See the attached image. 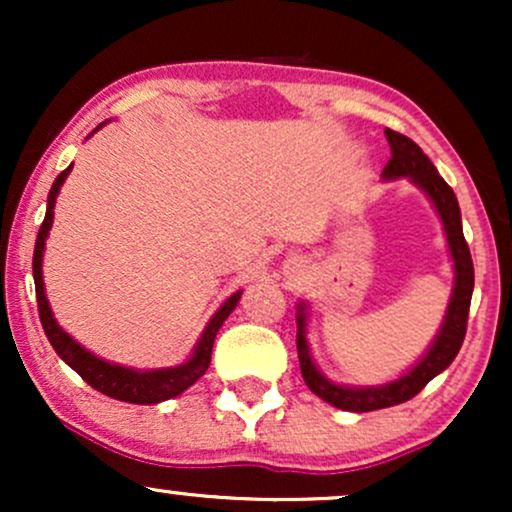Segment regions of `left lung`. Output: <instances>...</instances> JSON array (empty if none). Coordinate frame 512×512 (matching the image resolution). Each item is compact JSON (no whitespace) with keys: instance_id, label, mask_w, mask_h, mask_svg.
Returning <instances> with one entry per match:
<instances>
[{"instance_id":"obj_1","label":"left lung","mask_w":512,"mask_h":512,"mask_svg":"<svg viewBox=\"0 0 512 512\" xmlns=\"http://www.w3.org/2000/svg\"><path fill=\"white\" fill-rule=\"evenodd\" d=\"M385 137L390 142L392 158L387 161L383 170V178H402L407 175L426 192L428 197L436 204L440 219H443L445 236H448L450 255L455 262V289H452V301L448 305V315H445L443 330H440L438 339L433 342L431 351L421 358V363L416 368H411L404 378L395 380V383L383 385V387H366V390H354V387H339L332 385L330 380L322 378L313 366V358H310L308 342H305V315L303 305L298 308V361H301V373L305 385L310 387V392H315L317 397L330 402L332 407L344 409V411H375L385 407H395V404L407 402V399L419 395L424 387L436 378L438 373H443L445 368L455 361L457 351L464 342V334H467V317H469V303H472V291H474V264L472 255H469V245L464 240L462 233V216H460V204H457L455 192L452 187L440 178L436 166L431 163L421 146L411 142L409 137L395 132V129H385Z\"/></svg>"}]
</instances>
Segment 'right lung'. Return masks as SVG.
Instances as JSON below:
<instances>
[{"label": "right lung", "instance_id": "obj_1", "mask_svg": "<svg viewBox=\"0 0 512 512\" xmlns=\"http://www.w3.org/2000/svg\"><path fill=\"white\" fill-rule=\"evenodd\" d=\"M69 166L67 170H62L57 175L55 182L50 187L48 195V211H45V219L40 223L38 238H35V252H33V279H35V301H38V315L40 322H43V330L48 334V342L52 344V349L57 351V356L62 358L67 366H72L81 378L86 380L93 390L103 392V395L120 399V402H129V404H156L163 402V399L178 397L180 392H185L187 387L195 385L204 373H207L209 363H211V349H214V339L219 327L223 325L231 310L236 308L240 291L233 293L226 303L221 305L219 313L211 317V322L204 330L202 339H199L195 354L187 363H182L178 368H163V370H132V368H122L115 366V363L101 361L86 351L84 346H79L69 337L67 332H62V327L57 325L55 317H52V310L48 305V298H45V289H43V250H45V238H48V231L52 226V209H55V199L57 192H60L62 182L67 180Z\"/></svg>", "mask_w": 512, "mask_h": 512}]
</instances>
